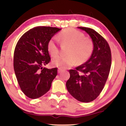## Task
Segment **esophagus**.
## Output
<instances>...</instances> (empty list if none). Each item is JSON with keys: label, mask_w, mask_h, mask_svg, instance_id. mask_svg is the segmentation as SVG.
<instances>
[{"label": "esophagus", "mask_w": 126, "mask_h": 126, "mask_svg": "<svg viewBox=\"0 0 126 126\" xmlns=\"http://www.w3.org/2000/svg\"><path fill=\"white\" fill-rule=\"evenodd\" d=\"M62 72H63V69H58V73H61Z\"/></svg>", "instance_id": "34e87169"}]
</instances>
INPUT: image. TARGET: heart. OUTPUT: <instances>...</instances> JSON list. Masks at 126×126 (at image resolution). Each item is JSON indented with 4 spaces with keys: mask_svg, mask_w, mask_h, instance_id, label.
<instances>
[{
    "mask_svg": "<svg viewBox=\"0 0 126 126\" xmlns=\"http://www.w3.org/2000/svg\"><path fill=\"white\" fill-rule=\"evenodd\" d=\"M57 39L63 44L69 45L66 56H57L53 58L51 63L60 69H67L76 63L82 64L85 63L94 51V45L91 39L85 38L81 32L73 28L65 29L57 36ZM47 50L52 57L58 54V47L54 38L47 43Z\"/></svg>",
    "mask_w": 126,
    "mask_h": 126,
    "instance_id": "1",
    "label": "heart"
}]
</instances>
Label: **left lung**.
Masks as SVG:
<instances>
[{"instance_id": "8db88e82", "label": "left lung", "mask_w": 126, "mask_h": 126, "mask_svg": "<svg viewBox=\"0 0 126 126\" xmlns=\"http://www.w3.org/2000/svg\"><path fill=\"white\" fill-rule=\"evenodd\" d=\"M77 27L90 36L94 45V51L85 63L77 66L76 70H69L70 78L66 86L76 99L88 103L96 99L104 87L111 68V53L106 39L96 31L87 27Z\"/></svg>"}]
</instances>
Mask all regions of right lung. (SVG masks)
I'll list each match as a JSON object with an SVG mask.
<instances>
[{"label": "right lung", "instance_id": "right-lung-1", "mask_svg": "<svg viewBox=\"0 0 126 126\" xmlns=\"http://www.w3.org/2000/svg\"><path fill=\"white\" fill-rule=\"evenodd\" d=\"M61 29L38 26L26 32L17 43L14 68L24 94L30 99L40 97L49 91L57 68L44 67L50 62L47 43Z\"/></svg>", "mask_w": 126, "mask_h": 126}]
</instances>
